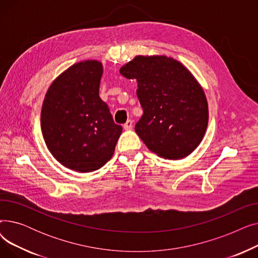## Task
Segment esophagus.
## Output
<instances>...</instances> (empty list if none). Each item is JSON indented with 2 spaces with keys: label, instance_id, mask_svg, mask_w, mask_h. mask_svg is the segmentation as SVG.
Returning <instances> with one entry per match:
<instances>
[{
  "label": "esophagus",
  "instance_id": "1",
  "mask_svg": "<svg viewBox=\"0 0 258 258\" xmlns=\"http://www.w3.org/2000/svg\"><path fill=\"white\" fill-rule=\"evenodd\" d=\"M123 128H124L125 131L132 130V128H133V121H132V120H127L126 123L123 125Z\"/></svg>",
  "mask_w": 258,
  "mask_h": 258
}]
</instances>
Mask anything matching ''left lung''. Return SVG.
Here are the masks:
<instances>
[{
	"label": "left lung",
	"mask_w": 258,
	"mask_h": 258,
	"mask_svg": "<svg viewBox=\"0 0 258 258\" xmlns=\"http://www.w3.org/2000/svg\"><path fill=\"white\" fill-rule=\"evenodd\" d=\"M137 80L143 115L135 125L148 150L161 158L180 160L200 145L208 125L204 90L187 68L165 55H137L120 68Z\"/></svg>",
	"instance_id": "8db88e82"
}]
</instances>
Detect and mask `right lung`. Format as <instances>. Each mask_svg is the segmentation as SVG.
<instances>
[{"label": "right lung", "mask_w": 258, "mask_h": 258, "mask_svg": "<svg viewBox=\"0 0 258 258\" xmlns=\"http://www.w3.org/2000/svg\"><path fill=\"white\" fill-rule=\"evenodd\" d=\"M102 63H74L54 79L40 113L48 150L60 164L78 172L102 167L115 152L122 133L99 97Z\"/></svg>", "instance_id": "add662e5"}]
</instances>
